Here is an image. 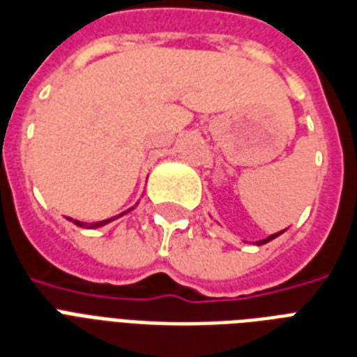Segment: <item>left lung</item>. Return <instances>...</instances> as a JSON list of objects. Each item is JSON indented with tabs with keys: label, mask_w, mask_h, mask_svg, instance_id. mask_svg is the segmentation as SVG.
Segmentation results:
<instances>
[{
	"label": "left lung",
	"mask_w": 357,
	"mask_h": 357,
	"mask_svg": "<svg viewBox=\"0 0 357 357\" xmlns=\"http://www.w3.org/2000/svg\"><path fill=\"white\" fill-rule=\"evenodd\" d=\"M286 231V229H282V231H278V233H273V235H269V237H265V239H261V241H256V245H265V243H269V241H273V239H277L278 235H282V233ZM246 243V241H245Z\"/></svg>",
	"instance_id": "8db88e82"
}]
</instances>
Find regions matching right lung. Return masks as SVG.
<instances>
[{"instance_id": "right-lung-1", "label": "right lung", "mask_w": 357, "mask_h": 357, "mask_svg": "<svg viewBox=\"0 0 357 357\" xmlns=\"http://www.w3.org/2000/svg\"><path fill=\"white\" fill-rule=\"evenodd\" d=\"M135 207H137V203H135L133 207L128 208V211H124V213L118 214V216H112V218L101 220V222H93V224H86V222H80V220H73V218H67V220H69V222H73V224H77V226H79V227H88V229H93V227H103V226H107V224H111L112 220H116V218H120V216H124V214L131 213V211H133V208H135Z\"/></svg>"}]
</instances>
